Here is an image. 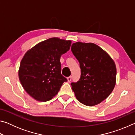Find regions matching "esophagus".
Returning a JSON list of instances; mask_svg holds the SVG:
<instances>
[{
	"label": "esophagus",
	"mask_w": 135,
	"mask_h": 135,
	"mask_svg": "<svg viewBox=\"0 0 135 135\" xmlns=\"http://www.w3.org/2000/svg\"><path fill=\"white\" fill-rule=\"evenodd\" d=\"M71 79H72V77L71 76H69L67 77V80H68V82H70L71 81Z\"/></svg>",
	"instance_id": "obj_1"
}]
</instances>
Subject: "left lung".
Listing matches in <instances>:
<instances>
[{"instance_id":"8db88e82","label":"left lung","mask_w":135,"mask_h":135,"mask_svg":"<svg viewBox=\"0 0 135 135\" xmlns=\"http://www.w3.org/2000/svg\"><path fill=\"white\" fill-rule=\"evenodd\" d=\"M71 49L81 69L79 81L71 83L75 96L85 105L100 103L115 86V63L105 51L94 43H74Z\"/></svg>"}]
</instances>
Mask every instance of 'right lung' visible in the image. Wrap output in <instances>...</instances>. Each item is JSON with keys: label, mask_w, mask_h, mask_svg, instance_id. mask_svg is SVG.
<instances>
[{"label": "right lung", "mask_w": 135, "mask_h": 135, "mask_svg": "<svg viewBox=\"0 0 135 135\" xmlns=\"http://www.w3.org/2000/svg\"><path fill=\"white\" fill-rule=\"evenodd\" d=\"M71 44L70 40L50 38L24 55L18 75L23 88L34 99L43 102L51 100L67 81L61 74L60 58Z\"/></svg>", "instance_id": "obj_1"}]
</instances>
